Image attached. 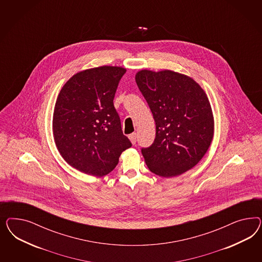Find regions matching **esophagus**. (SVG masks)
Instances as JSON below:
<instances>
[{"label": "esophagus", "instance_id": "esophagus-1", "mask_svg": "<svg viewBox=\"0 0 262 262\" xmlns=\"http://www.w3.org/2000/svg\"><path fill=\"white\" fill-rule=\"evenodd\" d=\"M128 138H129L130 142L133 143V144L135 145V143H136V134L134 133V134L128 135Z\"/></svg>", "mask_w": 262, "mask_h": 262}]
</instances>
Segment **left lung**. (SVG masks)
Wrapping results in <instances>:
<instances>
[{
  "mask_svg": "<svg viewBox=\"0 0 262 262\" xmlns=\"http://www.w3.org/2000/svg\"><path fill=\"white\" fill-rule=\"evenodd\" d=\"M156 122V138L141 152L154 174L170 178L195 166L213 138V115L205 91L176 72L142 70L135 76Z\"/></svg>",
  "mask_w": 262,
  "mask_h": 262,
  "instance_id": "8db88e82",
  "label": "left lung"
}]
</instances>
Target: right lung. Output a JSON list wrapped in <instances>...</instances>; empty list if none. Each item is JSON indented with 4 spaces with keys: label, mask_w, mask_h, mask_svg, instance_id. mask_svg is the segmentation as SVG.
Returning a JSON list of instances; mask_svg holds the SVG:
<instances>
[{
    "label": "right lung",
    "mask_w": 262,
    "mask_h": 262,
    "mask_svg": "<svg viewBox=\"0 0 262 262\" xmlns=\"http://www.w3.org/2000/svg\"><path fill=\"white\" fill-rule=\"evenodd\" d=\"M125 73L116 66L79 72L58 94L53 116L56 148L68 164L82 173H111L121 154L132 147L113 104Z\"/></svg>",
    "instance_id": "obj_1"
}]
</instances>
